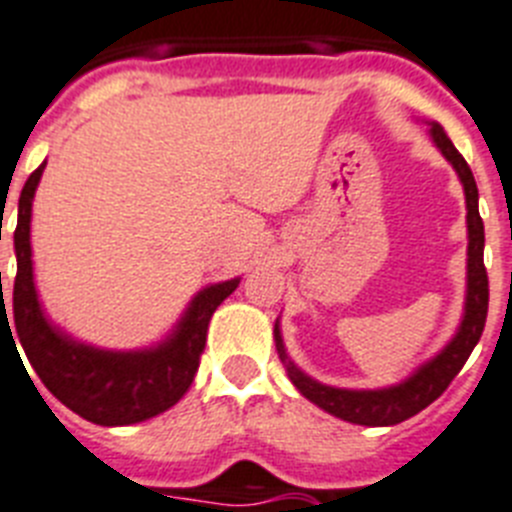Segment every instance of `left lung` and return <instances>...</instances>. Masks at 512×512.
Segmentation results:
<instances>
[{
  "instance_id": "obj_1",
  "label": "left lung",
  "mask_w": 512,
  "mask_h": 512,
  "mask_svg": "<svg viewBox=\"0 0 512 512\" xmlns=\"http://www.w3.org/2000/svg\"><path fill=\"white\" fill-rule=\"evenodd\" d=\"M440 153L453 163L455 174L461 176L463 192H466V223H468V281H466V309H463V320L453 341L427 364L416 369L414 375L406 377L398 385L382 390H343L330 388L322 382L312 380L304 375L302 369L296 367L286 356L283 349L281 330H273L276 336V349L281 362L286 364L291 382L296 390L317 403L322 411L338 416L343 422L364 424V427H390V424H401L411 416H416L422 409H427L429 403L437 401L453 377L461 372L466 359L471 356L474 346L479 343L484 333V322H487V307H489V278L487 268H484V223L479 216V190H476L474 174L468 169L466 158L455 150L450 143V137L445 135L440 124H432L429 130Z\"/></svg>"
}]
</instances>
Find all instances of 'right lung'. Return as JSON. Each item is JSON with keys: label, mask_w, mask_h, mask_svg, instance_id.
<instances>
[{"label": "right lung", "mask_w": 512, "mask_h": 512, "mask_svg": "<svg viewBox=\"0 0 512 512\" xmlns=\"http://www.w3.org/2000/svg\"><path fill=\"white\" fill-rule=\"evenodd\" d=\"M41 163L28 176L20 203H17L15 257L17 276L12 286V328L7 309L2 304L0 325L15 330L17 341L36 369L38 380L49 393L101 427H124L145 422L150 416L171 409L187 390L200 367V354L208 338V322L218 304L239 286V278L205 286L192 299L176 330L166 341L143 351H103L80 343L46 320L33 283V260H30V210L33 195L44 174ZM2 278V273H0ZM4 296V294H2ZM15 343V338H12ZM17 349V343H15Z\"/></svg>", "instance_id": "add662e5"}]
</instances>
